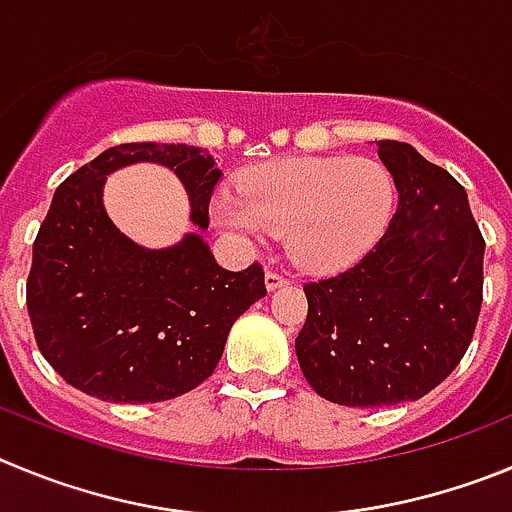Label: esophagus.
<instances>
[{"instance_id": "34e87169", "label": "esophagus", "mask_w": 512, "mask_h": 512, "mask_svg": "<svg viewBox=\"0 0 512 512\" xmlns=\"http://www.w3.org/2000/svg\"><path fill=\"white\" fill-rule=\"evenodd\" d=\"M285 283H288V278H285L283 273H278V270H267V273H265L267 290H275V288H280V285H285Z\"/></svg>"}]
</instances>
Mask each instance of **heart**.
<instances>
[{"mask_svg": "<svg viewBox=\"0 0 512 512\" xmlns=\"http://www.w3.org/2000/svg\"><path fill=\"white\" fill-rule=\"evenodd\" d=\"M395 209V178L372 158H280L216 201V219L247 234L285 232L290 260L336 273L375 247Z\"/></svg>", "mask_w": 512, "mask_h": 512, "instance_id": "b5f03b06", "label": "heart"}]
</instances>
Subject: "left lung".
<instances>
[{
    "label": "left lung",
    "instance_id": "8db88e82",
    "mask_svg": "<svg viewBox=\"0 0 512 512\" xmlns=\"http://www.w3.org/2000/svg\"><path fill=\"white\" fill-rule=\"evenodd\" d=\"M398 209L375 247L334 278L306 283L296 336L303 377L354 408L418 400L462 362L482 308L485 239L467 191L408 142L380 140Z\"/></svg>",
    "mask_w": 512,
    "mask_h": 512
}]
</instances>
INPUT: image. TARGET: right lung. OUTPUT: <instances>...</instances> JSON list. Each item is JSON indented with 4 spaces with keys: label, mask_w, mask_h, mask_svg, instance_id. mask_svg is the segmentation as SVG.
<instances>
[{
    "label": "right lung",
    "mask_w": 512,
    "mask_h": 512,
    "mask_svg": "<svg viewBox=\"0 0 512 512\" xmlns=\"http://www.w3.org/2000/svg\"><path fill=\"white\" fill-rule=\"evenodd\" d=\"M160 163L186 186L191 219L209 227L222 170L191 145L127 142L58 186L32 245L27 313L40 352L68 385L112 403L178 398L216 370L234 321L265 296V273L216 265L199 234L145 250L104 211L109 173Z\"/></svg>",
    "instance_id": "obj_1"
}]
</instances>
